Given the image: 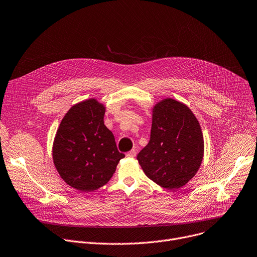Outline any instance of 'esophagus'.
<instances>
[{
	"instance_id": "1",
	"label": "esophagus",
	"mask_w": 257,
	"mask_h": 257,
	"mask_svg": "<svg viewBox=\"0 0 257 257\" xmlns=\"http://www.w3.org/2000/svg\"><path fill=\"white\" fill-rule=\"evenodd\" d=\"M136 154H137V153H136V150H135V149H132L131 151H128V152L126 153V156H127V157H135Z\"/></svg>"
}]
</instances>
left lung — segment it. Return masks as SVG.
<instances>
[{"mask_svg":"<svg viewBox=\"0 0 257 257\" xmlns=\"http://www.w3.org/2000/svg\"><path fill=\"white\" fill-rule=\"evenodd\" d=\"M149 143L137 155L145 175L167 189L185 185L200 169L204 156L201 125L191 110L173 98L152 111Z\"/></svg>","mask_w":257,"mask_h":257,"instance_id":"left-lung-1","label":"left lung"}]
</instances>
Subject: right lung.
Segmentation results:
<instances>
[{
    "mask_svg": "<svg viewBox=\"0 0 257 257\" xmlns=\"http://www.w3.org/2000/svg\"><path fill=\"white\" fill-rule=\"evenodd\" d=\"M105 107L94 98L74 105L56 132L52 156L63 180L83 192L105 185L124 157L104 124Z\"/></svg>",
    "mask_w": 257,
    "mask_h": 257,
    "instance_id": "obj_1",
    "label": "right lung"
}]
</instances>
